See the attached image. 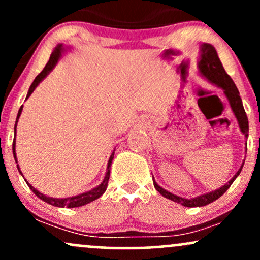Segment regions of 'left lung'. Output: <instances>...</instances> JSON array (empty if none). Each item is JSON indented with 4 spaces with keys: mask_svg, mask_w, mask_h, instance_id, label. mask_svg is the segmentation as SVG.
Returning a JSON list of instances; mask_svg holds the SVG:
<instances>
[{
    "mask_svg": "<svg viewBox=\"0 0 260 260\" xmlns=\"http://www.w3.org/2000/svg\"><path fill=\"white\" fill-rule=\"evenodd\" d=\"M199 68H201V72L203 76L207 77L211 83H214V84H216L217 86H220V88L223 89V92H225V95L228 96V99L230 101V105H231L232 111H234L235 116L237 117L238 123H240L241 131H242L243 134L248 136V134H247V132H248V118H247L246 111H244L243 109L240 92H238V89L236 88L234 80H232L231 77L226 73L221 61H220L219 56H217L215 47H214L213 45L204 44L202 46V57H201V62H199ZM242 166H241V169L238 170L237 174H236L234 177L230 180V182H228V183L225 184V186L219 188V189L214 190V192L208 193V194L199 196L193 199L181 198V197L172 194V193L168 192V190H165L164 188L157 186L155 182H154V187L161 196H164L165 198L170 199V201L180 203V204L184 205V207H188V208L203 207V205H207L209 203L216 201L217 198H220V197H221L223 193L229 189L230 186L232 184V182H234L236 180V177L240 175L241 170H242Z\"/></svg>",
    "mask_w": 260,
    "mask_h": 260,
    "instance_id": "8db88e82",
    "label": "left lung"
}]
</instances>
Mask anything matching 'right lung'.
Here are the masks:
<instances>
[{
	"label": "right lung",
	"mask_w": 260,
	"mask_h": 260,
	"mask_svg": "<svg viewBox=\"0 0 260 260\" xmlns=\"http://www.w3.org/2000/svg\"><path fill=\"white\" fill-rule=\"evenodd\" d=\"M61 52H62V45H58L57 47H56L55 50H53L51 56H50V59L49 62H47L46 66L44 67V70L41 71L40 73L38 74L37 78L34 79V82H32V84L30 85V88H29V92L28 95H26V99H28L29 96L31 95V92L34 91V89L37 88L39 83L43 80L45 77L49 74L50 71L52 70L53 67H55V64L57 63L58 58L61 57ZM22 110H23V105L20 106L19 111H18V116H17V121H16V126H17V122H18V118H19L20 113H22ZM16 126H14V132H16ZM16 134V133H14ZM12 148H13V154H14V159H16L17 161V157H16V137H14V140H13V145H12ZM113 155H115V150H113V153L111 154V156H110L109 159V165H107V172H106V176L105 178H104L103 183L100 184L99 187L94 188V189L89 190V192L86 193H83V194H79V196H76V197H71V198H64V199H56V198H50V197H46L44 194H41L40 192H38L37 189H35L34 187L30 186V184L28 183V186L30 189L32 190V193H34L35 196H38L39 198L43 199L44 202L49 203V204L51 205H55V207H59V208H77V207H82V205H85L88 204V203H90L92 201H95V199H98L99 197L103 196V193L105 192L106 188H107V182H109V178H110V166H111V162H112V159H113ZM18 168V165H17ZM18 170H19V168H18ZM20 172V170H19ZM22 174V172H20Z\"/></svg>",
	"instance_id": "obj_1"
}]
</instances>
